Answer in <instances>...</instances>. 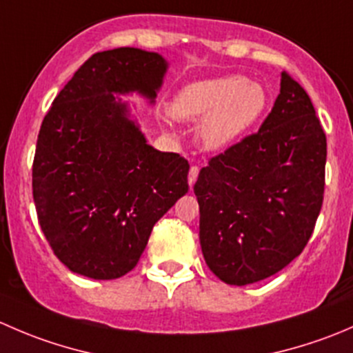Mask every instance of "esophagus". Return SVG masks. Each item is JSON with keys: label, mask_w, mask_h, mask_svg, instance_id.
<instances>
[{"label": "esophagus", "mask_w": 353, "mask_h": 353, "mask_svg": "<svg viewBox=\"0 0 353 353\" xmlns=\"http://www.w3.org/2000/svg\"><path fill=\"white\" fill-rule=\"evenodd\" d=\"M198 174H199V167L198 165H191L190 167V174H188V183H190V186H193V184L196 183Z\"/></svg>", "instance_id": "34e87169"}]
</instances>
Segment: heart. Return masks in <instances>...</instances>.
<instances>
[{
	"label": "heart",
	"instance_id": "b5f03b06",
	"mask_svg": "<svg viewBox=\"0 0 353 353\" xmlns=\"http://www.w3.org/2000/svg\"><path fill=\"white\" fill-rule=\"evenodd\" d=\"M266 105L268 95L261 83L229 74L183 87L169 102V114L186 123L199 121V143L219 150L248 133L261 119Z\"/></svg>",
	"mask_w": 353,
	"mask_h": 353
}]
</instances>
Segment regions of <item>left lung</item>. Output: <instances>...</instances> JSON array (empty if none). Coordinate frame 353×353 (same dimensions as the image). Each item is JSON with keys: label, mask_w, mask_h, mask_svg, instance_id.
<instances>
[{"label": "left lung", "mask_w": 353, "mask_h": 353, "mask_svg": "<svg viewBox=\"0 0 353 353\" xmlns=\"http://www.w3.org/2000/svg\"><path fill=\"white\" fill-rule=\"evenodd\" d=\"M326 134L307 92L282 71L280 94L258 133L199 170V243L229 285L275 275L307 244L325 194Z\"/></svg>", "instance_id": "8db88e82"}]
</instances>
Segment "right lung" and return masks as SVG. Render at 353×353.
Listing matches in <instances>:
<instances>
[{
	"instance_id": "add662e5",
	"label": "right lung",
	"mask_w": 353,
	"mask_h": 353,
	"mask_svg": "<svg viewBox=\"0 0 353 353\" xmlns=\"http://www.w3.org/2000/svg\"><path fill=\"white\" fill-rule=\"evenodd\" d=\"M167 61L119 48L88 58L42 121L32 165L37 219L73 273L114 280L137 266L152 229L188 193L190 163L159 152L114 94L154 102Z\"/></svg>"
}]
</instances>
